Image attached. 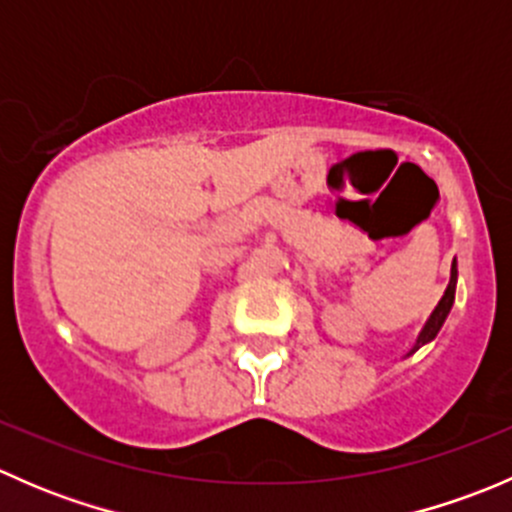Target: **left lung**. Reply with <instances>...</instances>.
<instances>
[{
  "label": "left lung",
  "instance_id": "1",
  "mask_svg": "<svg viewBox=\"0 0 512 512\" xmlns=\"http://www.w3.org/2000/svg\"><path fill=\"white\" fill-rule=\"evenodd\" d=\"M456 277H458V267H456V260H453V265H451V282H448L446 294H443V297H441V302H438V307L433 309L431 319H428V322H426V327H423V332L418 334L416 347L411 349V354H414L416 349H421L426 342H431V339H436V334L441 332L443 322H446L448 312H451V307H453V299H456Z\"/></svg>",
  "mask_w": 512,
  "mask_h": 512
}]
</instances>
